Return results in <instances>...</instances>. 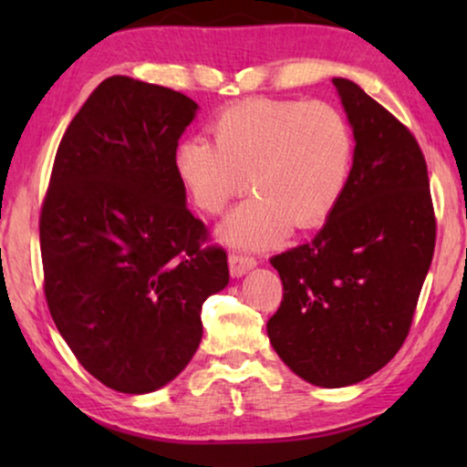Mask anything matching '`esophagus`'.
Instances as JSON below:
<instances>
[{
    "mask_svg": "<svg viewBox=\"0 0 467 467\" xmlns=\"http://www.w3.org/2000/svg\"><path fill=\"white\" fill-rule=\"evenodd\" d=\"M257 265V259L253 257V254H246V253H229V270H232V276H242V274H246L251 267Z\"/></svg>",
    "mask_w": 467,
    "mask_h": 467,
    "instance_id": "esophagus-1",
    "label": "esophagus"
}]
</instances>
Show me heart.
<instances>
[{
  "mask_svg": "<svg viewBox=\"0 0 467 467\" xmlns=\"http://www.w3.org/2000/svg\"><path fill=\"white\" fill-rule=\"evenodd\" d=\"M208 138L176 149V174L197 208L219 214L251 187L257 195L232 214L223 238L261 246L293 229L327 221L355 161L353 127L327 101L254 98L210 120Z\"/></svg>",
  "mask_w": 467,
  "mask_h": 467,
  "instance_id": "1",
  "label": "heart"
}]
</instances>
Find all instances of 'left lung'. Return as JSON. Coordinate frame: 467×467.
<instances>
[{"instance_id": "1", "label": "left lung", "mask_w": 467, "mask_h": 467, "mask_svg": "<svg viewBox=\"0 0 467 467\" xmlns=\"http://www.w3.org/2000/svg\"><path fill=\"white\" fill-rule=\"evenodd\" d=\"M334 85L355 133L353 171L315 240L270 259L283 302L267 321L280 359L329 389L355 385L393 359L436 246L417 138L355 82Z\"/></svg>"}]
</instances>
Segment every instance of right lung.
I'll use <instances>...</instances> for the list:
<instances>
[{
  "instance_id": "add662e5",
  "label": "right lung",
  "mask_w": 467,
  "mask_h": 467,
  "mask_svg": "<svg viewBox=\"0 0 467 467\" xmlns=\"http://www.w3.org/2000/svg\"><path fill=\"white\" fill-rule=\"evenodd\" d=\"M197 104L110 76L57 149L40 213L44 296L88 374L150 393L202 340V306L229 283L227 253L184 206L178 138Z\"/></svg>"
}]
</instances>
